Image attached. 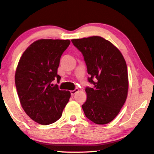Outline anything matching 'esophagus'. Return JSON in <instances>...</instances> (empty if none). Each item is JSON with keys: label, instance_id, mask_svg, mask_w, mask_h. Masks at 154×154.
<instances>
[{"label": "esophagus", "instance_id": "esophagus-1", "mask_svg": "<svg viewBox=\"0 0 154 154\" xmlns=\"http://www.w3.org/2000/svg\"><path fill=\"white\" fill-rule=\"evenodd\" d=\"M78 92H79V89H78V88H75L74 90H71V95H74V94H76Z\"/></svg>", "mask_w": 154, "mask_h": 154}]
</instances>
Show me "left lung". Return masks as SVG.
Wrapping results in <instances>:
<instances>
[{"mask_svg": "<svg viewBox=\"0 0 154 154\" xmlns=\"http://www.w3.org/2000/svg\"><path fill=\"white\" fill-rule=\"evenodd\" d=\"M82 52L90 75L87 100L82 105L85 116L96 124H106L118 116L126 102L128 77L126 61L110 41L98 36L72 39Z\"/></svg>", "mask_w": 154, "mask_h": 154, "instance_id": "1", "label": "left lung"}]
</instances>
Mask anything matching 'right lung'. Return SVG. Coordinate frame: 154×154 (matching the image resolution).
Masks as SVG:
<instances>
[{"label": "right lung", "instance_id": "right-lung-1", "mask_svg": "<svg viewBox=\"0 0 154 154\" xmlns=\"http://www.w3.org/2000/svg\"><path fill=\"white\" fill-rule=\"evenodd\" d=\"M69 40L39 39L23 53L15 75V86L22 108L37 123L48 125L61 118L71 97L69 91L60 90L51 82L58 75L60 60Z\"/></svg>", "mask_w": 154, "mask_h": 154}]
</instances>
